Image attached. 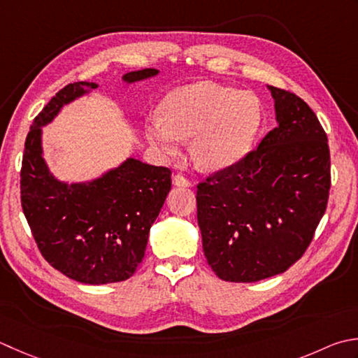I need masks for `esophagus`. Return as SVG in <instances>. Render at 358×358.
Masks as SVG:
<instances>
[{"instance_id":"esophagus-1","label":"esophagus","mask_w":358,"mask_h":358,"mask_svg":"<svg viewBox=\"0 0 358 358\" xmlns=\"http://www.w3.org/2000/svg\"><path fill=\"white\" fill-rule=\"evenodd\" d=\"M172 183H173V186H180V187H189V186H191V181H189L187 178H185L181 173L173 175Z\"/></svg>"}]
</instances>
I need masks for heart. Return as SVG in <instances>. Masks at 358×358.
<instances>
[{
  "label": "heart",
  "instance_id": "heart-1",
  "mask_svg": "<svg viewBox=\"0 0 358 358\" xmlns=\"http://www.w3.org/2000/svg\"><path fill=\"white\" fill-rule=\"evenodd\" d=\"M163 113L145 119L144 133L163 159L177 158L191 139V153L205 171H222L248 152L261 124V102L250 91L197 82L171 91Z\"/></svg>",
  "mask_w": 358,
  "mask_h": 358
}]
</instances>
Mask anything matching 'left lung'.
Returning a JSON list of instances; mask_svg holds the SVG:
<instances>
[{"label": "left lung", "mask_w": 358, "mask_h": 358, "mask_svg": "<svg viewBox=\"0 0 358 358\" xmlns=\"http://www.w3.org/2000/svg\"><path fill=\"white\" fill-rule=\"evenodd\" d=\"M267 88L276 129L197 186L203 253L229 282L284 273L309 247L327 206L331 157L317 115L296 94Z\"/></svg>", "instance_id": "8db88e82"}]
</instances>
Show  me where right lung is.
I'll return each mask as SVG.
<instances>
[{"label":"right lung","instance_id":"add662e5","mask_svg":"<svg viewBox=\"0 0 358 358\" xmlns=\"http://www.w3.org/2000/svg\"><path fill=\"white\" fill-rule=\"evenodd\" d=\"M153 68L122 76L125 85L158 76ZM74 82L60 90L34 119L21 166V206L46 261L77 282L101 285L129 279L143 257L149 233L171 191V171L133 157L85 181L59 180L43 150V127L65 105L97 90Z\"/></svg>","mask_w":358,"mask_h":358}]
</instances>
